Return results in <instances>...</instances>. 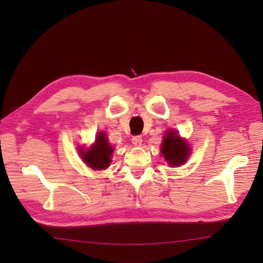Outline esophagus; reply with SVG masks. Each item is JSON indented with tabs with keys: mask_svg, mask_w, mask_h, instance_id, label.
<instances>
[{
	"mask_svg": "<svg viewBox=\"0 0 263 263\" xmlns=\"http://www.w3.org/2000/svg\"><path fill=\"white\" fill-rule=\"evenodd\" d=\"M132 141H133L134 146L140 147L141 144H142V138H141V136H134L133 139H132Z\"/></svg>",
	"mask_w": 263,
	"mask_h": 263,
	"instance_id": "1",
	"label": "esophagus"
}]
</instances>
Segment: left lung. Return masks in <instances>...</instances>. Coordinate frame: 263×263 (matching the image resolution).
Wrapping results in <instances>:
<instances>
[{
  "instance_id": "obj_1",
  "label": "left lung",
  "mask_w": 263,
  "mask_h": 263,
  "mask_svg": "<svg viewBox=\"0 0 263 263\" xmlns=\"http://www.w3.org/2000/svg\"><path fill=\"white\" fill-rule=\"evenodd\" d=\"M161 153L165 161L170 165H181L185 162L186 157L190 154V148L185 140L181 139L176 132H166L162 142Z\"/></svg>"
}]
</instances>
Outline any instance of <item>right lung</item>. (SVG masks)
<instances>
[{
  "label": "right lung",
  "instance_id": "right-lung-1",
  "mask_svg": "<svg viewBox=\"0 0 263 263\" xmlns=\"http://www.w3.org/2000/svg\"><path fill=\"white\" fill-rule=\"evenodd\" d=\"M113 148L108 144L106 135L100 133L95 140V144L89 149L80 150L83 161L94 170H104L110 163V157L113 154Z\"/></svg>",
  "mask_w": 263,
  "mask_h": 263
}]
</instances>
